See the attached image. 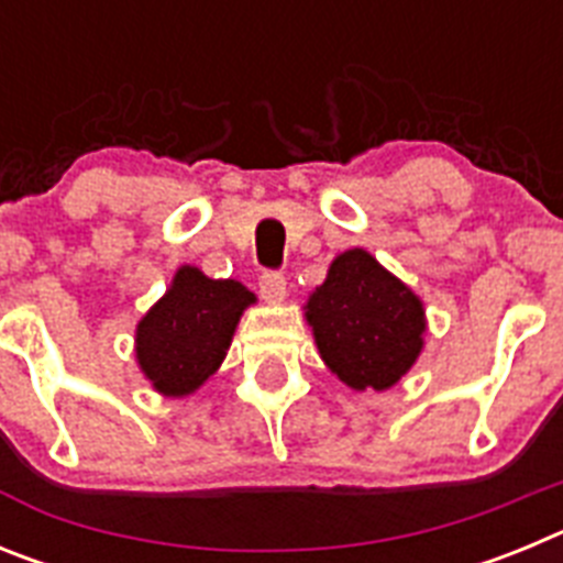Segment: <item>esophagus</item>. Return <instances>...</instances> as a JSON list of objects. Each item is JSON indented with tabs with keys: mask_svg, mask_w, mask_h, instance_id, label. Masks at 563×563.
I'll return each instance as SVG.
<instances>
[{
	"mask_svg": "<svg viewBox=\"0 0 563 563\" xmlns=\"http://www.w3.org/2000/svg\"><path fill=\"white\" fill-rule=\"evenodd\" d=\"M258 292L267 301H282L287 296V278L278 271H265L258 276Z\"/></svg>",
	"mask_w": 563,
	"mask_h": 563,
	"instance_id": "obj_1",
	"label": "esophagus"
}]
</instances>
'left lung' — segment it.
Instances as JSON below:
<instances>
[{"label": "left lung", "mask_w": 563, "mask_h": 563, "mask_svg": "<svg viewBox=\"0 0 563 563\" xmlns=\"http://www.w3.org/2000/svg\"><path fill=\"white\" fill-rule=\"evenodd\" d=\"M307 321L327 366L357 391L395 386L426 332L420 298L361 247L332 262L307 301Z\"/></svg>", "instance_id": "8db88e82"}]
</instances>
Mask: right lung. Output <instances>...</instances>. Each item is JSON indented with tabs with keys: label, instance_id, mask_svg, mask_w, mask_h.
I'll use <instances>...</instances> for the list:
<instances>
[{
	"label": "right lung",
	"instance_id": "1",
	"mask_svg": "<svg viewBox=\"0 0 563 563\" xmlns=\"http://www.w3.org/2000/svg\"><path fill=\"white\" fill-rule=\"evenodd\" d=\"M256 298L233 278L180 267L166 296L137 324V363L157 391L191 395L220 369L239 316Z\"/></svg>",
	"mask_w": 563,
	"mask_h": 563
}]
</instances>
